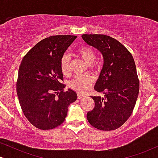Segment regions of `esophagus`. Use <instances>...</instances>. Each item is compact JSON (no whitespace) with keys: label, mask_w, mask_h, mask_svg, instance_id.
Returning <instances> with one entry per match:
<instances>
[{"label":"esophagus","mask_w":158,"mask_h":158,"mask_svg":"<svg viewBox=\"0 0 158 158\" xmlns=\"http://www.w3.org/2000/svg\"><path fill=\"white\" fill-rule=\"evenodd\" d=\"M85 96L84 94H77V98L78 99H81V98H84Z\"/></svg>","instance_id":"34e87169"}]
</instances>
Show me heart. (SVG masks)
<instances>
[{
	"label": "heart",
	"mask_w": 158,
	"mask_h": 158,
	"mask_svg": "<svg viewBox=\"0 0 158 158\" xmlns=\"http://www.w3.org/2000/svg\"><path fill=\"white\" fill-rule=\"evenodd\" d=\"M79 55L87 64H92L96 59V52L90 47L82 45L77 50ZM60 68L64 76H68L70 72V58L68 54L62 56L60 61ZM93 78L90 76H77L68 83L69 88L78 93H85L89 89L93 83Z\"/></svg>",
	"instance_id": "b5f03b06"
}]
</instances>
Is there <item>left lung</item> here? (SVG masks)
Returning <instances> with one entry per match:
<instances>
[{"label": "left lung", "mask_w": 158, "mask_h": 158, "mask_svg": "<svg viewBox=\"0 0 158 158\" xmlns=\"http://www.w3.org/2000/svg\"><path fill=\"white\" fill-rule=\"evenodd\" d=\"M82 39L103 56V67L94 89L104 97H92L95 106L87 113L94 128L111 131L129 118L139 94V81L135 62L124 45L110 36L84 34Z\"/></svg>", "instance_id": "8db88e82"}]
</instances>
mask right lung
Here are the masks:
<instances>
[{
    "label": "right lung",
    "instance_id": "add662e5",
    "mask_svg": "<svg viewBox=\"0 0 158 158\" xmlns=\"http://www.w3.org/2000/svg\"><path fill=\"white\" fill-rule=\"evenodd\" d=\"M77 35H52L41 40L23 58L16 83L20 106L26 118L39 129L60 126L68 106L77 99L73 90L64 91L60 68L62 56Z\"/></svg>",
    "mask_w": 158,
    "mask_h": 158
}]
</instances>
